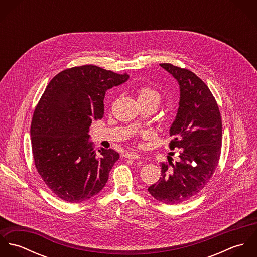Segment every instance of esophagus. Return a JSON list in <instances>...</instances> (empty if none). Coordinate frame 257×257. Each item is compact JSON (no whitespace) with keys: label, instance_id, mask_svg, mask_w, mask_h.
Segmentation results:
<instances>
[{"label":"esophagus","instance_id":"34e87169","mask_svg":"<svg viewBox=\"0 0 257 257\" xmlns=\"http://www.w3.org/2000/svg\"><path fill=\"white\" fill-rule=\"evenodd\" d=\"M123 156L125 158H130V159H139L141 157L140 154L137 152H126Z\"/></svg>","mask_w":257,"mask_h":257}]
</instances>
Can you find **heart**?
<instances>
[{
	"mask_svg": "<svg viewBox=\"0 0 257 257\" xmlns=\"http://www.w3.org/2000/svg\"><path fill=\"white\" fill-rule=\"evenodd\" d=\"M138 99L140 103H154L157 106L161 101V94L151 86H142L138 90Z\"/></svg>",
	"mask_w": 257,
	"mask_h": 257,
	"instance_id": "1",
	"label": "heart"
}]
</instances>
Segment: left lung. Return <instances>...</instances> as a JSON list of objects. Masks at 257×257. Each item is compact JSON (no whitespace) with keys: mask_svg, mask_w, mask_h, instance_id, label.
<instances>
[{"mask_svg":"<svg viewBox=\"0 0 257 257\" xmlns=\"http://www.w3.org/2000/svg\"><path fill=\"white\" fill-rule=\"evenodd\" d=\"M160 66L180 86L179 109L170 127L169 144L171 150L179 149V159L163 162L161 177L147 191L159 202L177 205L196 196L212 178L220 160L222 123L217 101L201 78L170 63Z\"/></svg>","mask_w":257,"mask_h":257,"instance_id":"left-lung-1","label":"left lung"}]
</instances>
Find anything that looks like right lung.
Here are the masks:
<instances>
[{"instance_id": "add662e5", "label": "right lung", "mask_w": 257, "mask_h": 257, "mask_svg": "<svg viewBox=\"0 0 257 257\" xmlns=\"http://www.w3.org/2000/svg\"><path fill=\"white\" fill-rule=\"evenodd\" d=\"M128 79L96 65L55 75L34 111L31 137L38 174L59 199L80 203L97 195L119 158L113 149L94 150L89 143L93 119L104 116L106 91Z\"/></svg>"}]
</instances>
